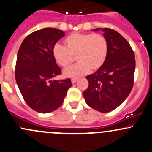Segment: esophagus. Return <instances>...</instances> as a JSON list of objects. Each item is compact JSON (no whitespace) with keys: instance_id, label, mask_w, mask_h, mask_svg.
I'll return each mask as SVG.
<instances>
[{"instance_id":"esophagus-1","label":"esophagus","mask_w":152,"mask_h":152,"mask_svg":"<svg viewBox=\"0 0 152 152\" xmlns=\"http://www.w3.org/2000/svg\"><path fill=\"white\" fill-rule=\"evenodd\" d=\"M78 78H71V82H72V83H75L76 81H77Z\"/></svg>"}]
</instances>
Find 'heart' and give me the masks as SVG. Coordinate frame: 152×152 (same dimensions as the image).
I'll return each mask as SVG.
<instances>
[{
	"mask_svg": "<svg viewBox=\"0 0 152 152\" xmlns=\"http://www.w3.org/2000/svg\"><path fill=\"white\" fill-rule=\"evenodd\" d=\"M64 47L56 44L52 50L55 61L64 68L70 66L74 56L76 65L64 71L66 77H78L97 71L104 66L109 53L107 39L102 34L73 33L64 40Z\"/></svg>",
	"mask_w": 152,
	"mask_h": 152,
	"instance_id": "b5f03b06",
	"label": "heart"
}]
</instances>
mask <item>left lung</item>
<instances>
[{"label":"left lung","instance_id":"left-lung-1","mask_svg":"<svg viewBox=\"0 0 152 152\" xmlns=\"http://www.w3.org/2000/svg\"><path fill=\"white\" fill-rule=\"evenodd\" d=\"M102 30L109 43L105 64L94 74L86 76L88 87L83 96L92 109L107 113L124 102L134 85L135 57L132 47L117 31L107 28Z\"/></svg>","mask_w":152,"mask_h":152}]
</instances>
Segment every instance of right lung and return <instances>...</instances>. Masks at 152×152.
I'll use <instances>...</instances> for the list:
<instances>
[{"label": "right lung", "mask_w": 152, "mask_h": 152, "mask_svg": "<svg viewBox=\"0 0 152 152\" xmlns=\"http://www.w3.org/2000/svg\"><path fill=\"white\" fill-rule=\"evenodd\" d=\"M65 35L61 30L45 28L29 34L19 48L15 80L26 104L37 112L46 114L60 107L72 86L70 78L52 80L61 73L52 50Z\"/></svg>", "instance_id": "right-lung-1"}]
</instances>
